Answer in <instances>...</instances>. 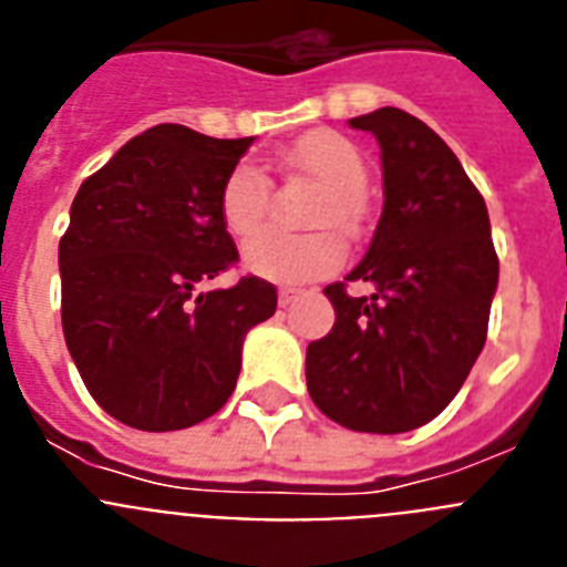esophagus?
Returning <instances> with one entry per match:
<instances>
[{
    "mask_svg": "<svg viewBox=\"0 0 567 567\" xmlns=\"http://www.w3.org/2000/svg\"><path fill=\"white\" fill-rule=\"evenodd\" d=\"M295 298H298V289H295V287H280L278 289V303H280V307H289V303H292Z\"/></svg>",
    "mask_w": 567,
    "mask_h": 567,
    "instance_id": "esophagus-1",
    "label": "esophagus"
}]
</instances>
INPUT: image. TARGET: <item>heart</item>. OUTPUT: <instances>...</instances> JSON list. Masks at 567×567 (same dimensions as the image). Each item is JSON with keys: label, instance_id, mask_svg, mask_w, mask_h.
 I'll use <instances>...</instances> for the list:
<instances>
[{"label": "heart", "instance_id": "heart-1", "mask_svg": "<svg viewBox=\"0 0 567 567\" xmlns=\"http://www.w3.org/2000/svg\"><path fill=\"white\" fill-rule=\"evenodd\" d=\"M287 162L300 173L318 178L327 195L320 198L312 221L318 227L334 224L338 229H354L360 218V189L365 184V162L360 150L346 135L320 130L303 135L287 153ZM269 209V182L252 162H240L227 175L221 189V218L235 238L258 233ZM343 260V244L334 233L292 235L264 233L244 247V267L260 278L298 284L329 275Z\"/></svg>", "mask_w": 567, "mask_h": 567}]
</instances>
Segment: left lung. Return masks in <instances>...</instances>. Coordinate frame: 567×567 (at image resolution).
Instances as JSON below:
<instances>
[{
    "label": "left lung",
    "instance_id": "1",
    "mask_svg": "<svg viewBox=\"0 0 567 567\" xmlns=\"http://www.w3.org/2000/svg\"><path fill=\"white\" fill-rule=\"evenodd\" d=\"M349 124L380 144L383 213L346 275L374 292L323 289L334 327L309 343L307 385L352 432H412L452 403L483 352L499 260L483 195L429 124L398 107Z\"/></svg>",
    "mask_w": 567,
    "mask_h": 567
}]
</instances>
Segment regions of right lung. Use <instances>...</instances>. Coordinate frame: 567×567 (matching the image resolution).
<instances>
[{
	"label": "right lung",
	"mask_w": 567,
	"mask_h": 567,
	"mask_svg": "<svg viewBox=\"0 0 567 567\" xmlns=\"http://www.w3.org/2000/svg\"><path fill=\"white\" fill-rule=\"evenodd\" d=\"M249 138L158 124L79 187L59 240L62 329L87 392L142 432L213 417L240 372L244 338L275 315L260 278L198 292L238 258L221 189Z\"/></svg>",
	"instance_id": "1"
}]
</instances>
